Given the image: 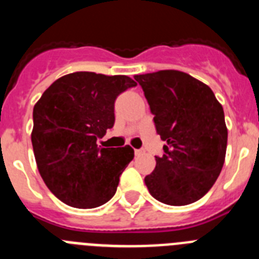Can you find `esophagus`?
<instances>
[{
  "label": "esophagus",
  "instance_id": "esophagus-1",
  "mask_svg": "<svg viewBox=\"0 0 259 259\" xmlns=\"http://www.w3.org/2000/svg\"><path fill=\"white\" fill-rule=\"evenodd\" d=\"M144 153H145V150H144V149H136V150H135V154H136V155H141V154H144Z\"/></svg>",
  "mask_w": 259,
  "mask_h": 259
}]
</instances>
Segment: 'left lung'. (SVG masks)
I'll return each mask as SVG.
<instances>
[{"label": "left lung", "instance_id": "obj_1", "mask_svg": "<svg viewBox=\"0 0 259 259\" xmlns=\"http://www.w3.org/2000/svg\"><path fill=\"white\" fill-rule=\"evenodd\" d=\"M135 80L166 143L154 171L145 176L149 193L172 206L200 200L217 182L226 158L223 107L206 84L182 71L162 70Z\"/></svg>", "mask_w": 259, "mask_h": 259}]
</instances>
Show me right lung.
<instances>
[{
	"label": "right lung",
	"instance_id": "obj_1",
	"mask_svg": "<svg viewBox=\"0 0 259 259\" xmlns=\"http://www.w3.org/2000/svg\"><path fill=\"white\" fill-rule=\"evenodd\" d=\"M136 87L124 75L72 72L56 80L33 107L31 140L38 172L54 196L77 209L101 206L113 197L134 149L100 148L115 122L114 104Z\"/></svg>",
	"mask_w": 259,
	"mask_h": 259
}]
</instances>
